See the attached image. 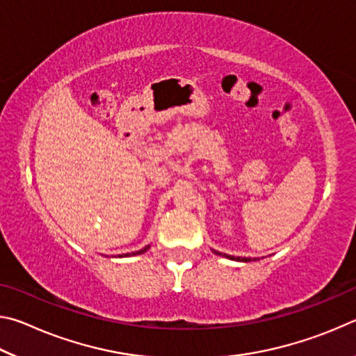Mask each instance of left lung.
Returning a JSON list of instances; mask_svg holds the SVG:
<instances>
[{
	"label": "left lung",
	"instance_id": "1",
	"mask_svg": "<svg viewBox=\"0 0 356 356\" xmlns=\"http://www.w3.org/2000/svg\"><path fill=\"white\" fill-rule=\"evenodd\" d=\"M216 256H222V257H227L231 259V261H238V262H251V261H256V259H251V257H236V256H229V254H225V252H220V251H215L212 250Z\"/></svg>",
	"mask_w": 356,
	"mask_h": 356
}]
</instances>
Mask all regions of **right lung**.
<instances>
[{"instance_id":"right-lung-1","label":"right lung","mask_w":356,"mask_h":356,"mask_svg":"<svg viewBox=\"0 0 356 356\" xmlns=\"http://www.w3.org/2000/svg\"><path fill=\"white\" fill-rule=\"evenodd\" d=\"M150 248V245H147V246H144V248H141L140 251H134V252H127V254H120L119 257H129V256H136V254H144V252H146L147 250Z\"/></svg>"}]
</instances>
